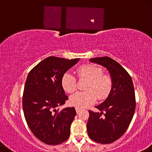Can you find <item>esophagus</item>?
<instances>
[{"mask_svg":"<svg viewBox=\"0 0 152 152\" xmlns=\"http://www.w3.org/2000/svg\"><path fill=\"white\" fill-rule=\"evenodd\" d=\"M81 110H82L81 108H80V107H76V113H77V114H78V113H80V112Z\"/></svg>","mask_w":152,"mask_h":152,"instance_id":"obj_1","label":"esophagus"}]
</instances>
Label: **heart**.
I'll return each instance as SVG.
<instances>
[{"label": "heart", "mask_w": 152, "mask_h": 152, "mask_svg": "<svg viewBox=\"0 0 152 152\" xmlns=\"http://www.w3.org/2000/svg\"><path fill=\"white\" fill-rule=\"evenodd\" d=\"M77 72L80 78L88 79L89 82L86 86L88 91L72 95L69 98L72 105L80 108L86 107L95 103L97 98L103 100L109 95L112 82L110 76L103 74L101 67L86 64L79 67ZM61 85L67 93H72L76 89V79L73 74L66 72L62 77Z\"/></svg>", "instance_id": "obj_1"}]
</instances>
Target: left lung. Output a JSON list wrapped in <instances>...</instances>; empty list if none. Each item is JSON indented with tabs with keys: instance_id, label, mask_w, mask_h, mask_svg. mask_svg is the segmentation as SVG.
Returning a JSON list of instances; mask_svg holds the SVG:
<instances>
[{
	"instance_id": "8db88e82",
	"label": "left lung",
	"mask_w": 152,
	"mask_h": 152,
	"mask_svg": "<svg viewBox=\"0 0 152 152\" xmlns=\"http://www.w3.org/2000/svg\"><path fill=\"white\" fill-rule=\"evenodd\" d=\"M89 61L107 69L112 87L106 99L95 107L100 112L88 111V134L97 143H111L123 135L133 117L136 107L133 83L124 67L110 57H95Z\"/></svg>"
}]
</instances>
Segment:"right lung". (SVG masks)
Instances as JSON below:
<instances>
[{"mask_svg": "<svg viewBox=\"0 0 152 152\" xmlns=\"http://www.w3.org/2000/svg\"><path fill=\"white\" fill-rule=\"evenodd\" d=\"M79 59L49 57L32 69L26 79L22 100L24 116L35 137L48 145H58L69 137L75 108H57L68 99L62 77Z\"/></svg>", "mask_w": 152, "mask_h": 152, "instance_id": "right-lung-1", "label": "right lung"}]
</instances>
